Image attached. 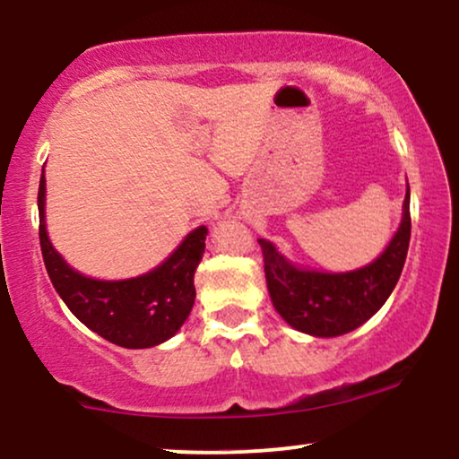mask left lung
Masks as SVG:
<instances>
[{
    "instance_id": "8db88e82",
    "label": "left lung",
    "mask_w": 459,
    "mask_h": 459,
    "mask_svg": "<svg viewBox=\"0 0 459 459\" xmlns=\"http://www.w3.org/2000/svg\"><path fill=\"white\" fill-rule=\"evenodd\" d=\"M411 213L409 191L399 230L380 258L351 273H316L291 266L271 241L258 239L264 255L266 285L277 313L298 332L333 338L371 319L393 293L405 264Z\"/></svg>"
}]
</instances>
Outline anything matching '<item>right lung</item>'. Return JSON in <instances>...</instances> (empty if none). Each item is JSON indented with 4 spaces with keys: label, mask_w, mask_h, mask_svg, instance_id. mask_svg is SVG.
Segmentation results:
<instances>
[{
    "label": "right lung",
    "mask_w": 459,
    "mask_h": 459,
    "mask_svg": "<svg viewBox=\"0 0 459 459\" xmlns=\"http://www.w3.org/2000/svg\"><path fill=\"white\" fill-rule=\"evenodd\" d=\"M44 205L46 178L41 172L38 193L41 255L54 290L85 327L124 348L157 346L178 332L195 302V271L205 252V226L195 229L155 271L136 279L98 281L73 271L54 252L46 233Z\"/></svg>",
    "instance_id": "add662e5"
}]
</instances>
